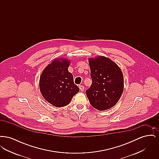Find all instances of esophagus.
<instances>
[{"mask_svg":"<svg viewBox=\"0 0 159 159\" xmlns=\"http://www.w3.org/2000/svg\"><path fill=\"white\" fill-rule=\"evenodd\" d=\"M79 89H80V90L81 91H84V86H82V85H80L79 86Z\"/></svg>","mask_w":159,"mask_h":159,"instance_id":"1","label":"esophagus"}]
</instances>
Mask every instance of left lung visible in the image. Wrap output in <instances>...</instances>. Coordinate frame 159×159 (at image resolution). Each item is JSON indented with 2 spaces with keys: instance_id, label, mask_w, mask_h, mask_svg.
Instances as JSON below:
<instances>
[{
  "instance_id": "obj_1",
  "label": "left lung",
  "mask_w": 159,
  "mask_h": 159,
  "mask_svg": "<svg viewBox=\"0 0 159 159\" xmlns=\"http://www.w3.org/2000/svg\"><path fill=\"white\" fill-rule=\"evenodd\" d=\"M92 83L86 94L92 107L98 110L113 107L121 97L123 76L113 61L100 56L89 60Z\"/></svg>"
}]
</instances>
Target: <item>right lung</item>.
Instances as JSON below:
<instances>
[{
    "label": "right lung",
    "instance_id": "obj_1",
    "mask_svg": "<svg viewBox=\"0 0 159 159\" xmlns=\"http://www.w3.org/2000/svg\"><path fill=\"white\" fill-rule=\"evenodd\" d=\"M69 65L70 61L66 59H56L44 69L40 77V91L44 98L55 107L68 105L79 91L73 75L68 71Z\"/></svg>",
    "mask_w": 159,
    "mask_h": 159
}]
</instances>
